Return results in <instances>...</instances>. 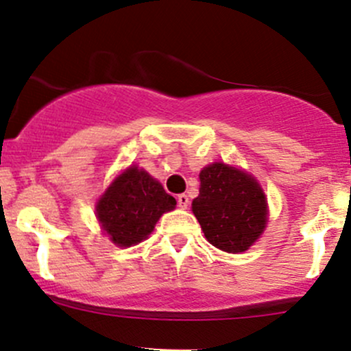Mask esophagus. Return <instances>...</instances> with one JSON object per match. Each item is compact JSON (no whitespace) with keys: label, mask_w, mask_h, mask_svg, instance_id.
I'll return each instance as SVG.
<instances>
[{"label":"esophagus","mask_w":351,"mask_h":351,"mask_svg":"<svg viewBox=\"0 0 351 351\" xmlns=\"http://www.w3.org/2000/svg\"><path fill=\"white\" fill-rule=\"evenodd\" d=\"M176 200H178V206L180 208H188V205H190V200H188V197L186 195H178V198H176Z\"/></svg>","instance_id":"34e87169"}]
</instances>
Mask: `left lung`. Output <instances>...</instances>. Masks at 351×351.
<instances>
[{"label":"left lung","mask_w":351,"mask_h":351,"mask_svg":"<svg viewBox=\"0 0 351 351\" xmlns=\"http://www.w3.org/2000/svg\"><path fill=\"white\" fill-rule=\"evenodd\" d=\"M206 241L225 252H243L267 222L259 183L237 168L213 163L200 171V195L191 204Z\"/></svg>","instance_id":"8db88e82"}]
</instances>
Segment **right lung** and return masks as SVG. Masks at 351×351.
Returning a JSON list of instances; mask_svg holds the SVG:
<instances>
[{
    "mask_svg": "<svg viewBox=\"0 0 351 351\" xmlns=\"http://www.w3.org/2000/svg\"><path fill=\"white\" fill-rule=\"evenodd\" d=\"M176 200L145 169L128 168L117 176L97 204V219L116 245L131 247L145 241Z\"/></svg>",
    "mask_w": 351,
    "mask_h": 351,
    "instance_id": "obj_1",
    "label": "right lung"
}]
</instances>
